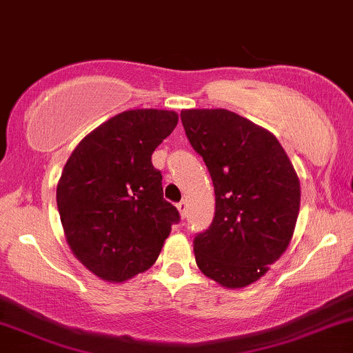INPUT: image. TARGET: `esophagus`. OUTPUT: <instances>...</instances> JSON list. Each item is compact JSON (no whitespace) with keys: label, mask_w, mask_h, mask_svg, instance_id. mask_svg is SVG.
Here are the masks:
<instances>
[{"label":"esophagus","mask_w":353,"mask_h":353,"mask_svg":"<svg viewBox=\"0 0 353 353\" xmlns=\"http://www.w3.org/2000/svg\"><path fill=\"white\" fill-rule=\"evenodd\" d=\"M176 208L180 210L181 217H187V202L185 200H181V202L176 203Z\"/></svg>","instance_id":"34e87169"}]
</instances>
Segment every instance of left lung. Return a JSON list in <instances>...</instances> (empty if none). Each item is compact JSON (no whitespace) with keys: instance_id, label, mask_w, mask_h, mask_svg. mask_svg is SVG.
<instances>
[{"instance_id":"obj_1","label":"left lung","mask_w":353,"mask_h":353,"mask_svg":"<svg viewBox=\"0 0 353 353\" xmlns=\"http://www.w3.org/2000/svg\"><path fill=\"white\" fill-rule=\"evenodd\" d=\"M181 124L203 158L215 215L193 239L196 266L225 288L266 274L286 251L299 212V181L271 132L227 109H187Z\"/></svg>"}]
</instances>
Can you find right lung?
Here are the masks:
<instances>
[{"label":"right lung","instance_id":"obj_1","mask_svg":"<svg viewBox=\"0 0 353 353\" xmlns=\"http://www.w3.org/2000/svg\"><path fill=\"white\" fill-rule=\"evenodd\" d=\"M176 123L173 111H124L87 134L65 163L57 185L63 232L77 259L105 281L153 266L180 222L151 163Z\"/></svg>","mask_w":353,"mask_h":353}]
</instances>
